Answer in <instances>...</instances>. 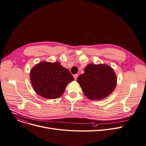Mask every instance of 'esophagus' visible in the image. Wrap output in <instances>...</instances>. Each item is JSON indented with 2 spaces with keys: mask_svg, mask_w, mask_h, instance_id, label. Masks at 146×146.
Masks as SVG:
<instances>
[{
  "mask_svg": "<svg viewBox=\"0 0 146 146\" xmlns=\"http://www.w3.org/2000/svg\"><path fill=\"white\" fill-rule=\"evenodd\" d=\"M78 74H74V79L76 80H77V77H78Z\"/></svg>",
  "mask_w": 146,
  "mask_h": 146,
  "instance_id": "34e87169",
  "label": "esophagus"
}]
</instances>
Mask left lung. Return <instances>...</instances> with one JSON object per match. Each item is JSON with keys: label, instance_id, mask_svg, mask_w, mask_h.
Returning a JSON list of instances; mask_svg holds the SVG:
<instances>
[{"label": "left lung", "instance_id": "1", "mask_svg": "<svg viewBox=\"0 0 146 146\" xmlns=\"http://www.w3.org/2000/svg\"><path fill=\"white\" fill-rule=\"evenodd\" d=\"M85 96L91 100L106 98L114 90L117 77L111 68L106 64L87 65L84 73L77 77Z\"/></svg>", "mask_w": 146, "mask_h": 146}]
</instances>
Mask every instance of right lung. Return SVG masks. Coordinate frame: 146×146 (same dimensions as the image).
<instances>
[{
  "mask_svg": "<svg viewBox=\"0 0 146 146\" xmlns=\"http://www.w3.org/2000/svg\"><path fill=\"white\" fill-rule=\"evenodd\" d=\"M30 77L37 94L48 99L60 98L68 83L74 80L69 70L59 62L37 64L31 70Z\"/></svg>",
  "mask_w": 146,
  "mask_h": 146,
  "instance_id": "right-lung-1",
  "label": "right lung"
}]
</instances>
